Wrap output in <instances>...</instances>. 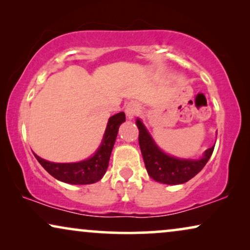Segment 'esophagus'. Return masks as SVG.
I'll return each mask as SVG.
<instances>
[{
  "mask_svg": "<svg viewBox=\"0 0 250 250\" xmlns=\"http://www.w3.org/2000/svg\"><path fill=\"white\" fill-rule=\"evenodd\" d=\"M140 111V104L135 101L128 102L127 104L125 105V115L127 119H133L134 116Z\"/></svg>",
  "mask_w": 250,
  "mask_h": 250,
  "instance_id": "1",
  "label": "esophagus"
}]
</instances>
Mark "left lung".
Instances as JSON below:
<instances>
[{"mask_svg":"<svg viewBox=\"0 0 250 250\" xmlns=\"http://www.w3.org/2000/svg\"><path fill=\"white\" fill-rule=\"evenodd\" d=\"M136 126L139 128V145L146 172L151 179L159 183L175 186L188 182L204 168L214 151L215 145L207 149L199 159L177 158L159 148L140 118L136 119Z\"/></svg>","mask_w":250,"mask_h":250,"instance_id":"obj_1","label":"left lung"}]
</instances>
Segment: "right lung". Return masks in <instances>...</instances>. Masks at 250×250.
Listing matches in <instances>:
<instances>
[{"label": "right lung", "mask_w": 250, "mask_h": 250, "mask_svg": "<svg viewBox=\"0 0 250 250\" xmlns=\"http://www.w3.org/2000/svg\"><path fill=\"white\" fill-rule=\"evenodd\" d=\"M125 122L124 112H118L108 119L102 141L93 156L76 163H53L34 153L39 163L54 179L69 184H92L100 181L108 168L119 126Z\"/></svg>", "instance_id": "obj_1"}]
</instances>
